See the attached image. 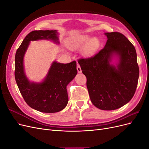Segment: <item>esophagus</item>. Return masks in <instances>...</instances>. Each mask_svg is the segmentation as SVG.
<instances>
[{"mask_svg":"<svg viewBox=\"0 0 149 149\" xmlns=\"http://www.w3.org/2000/svg\"><path fill=\"white\" fill-rule=\"evenodd\" d=\"M77 70H78V73H81V72H82L81 68V67H80L79 64H77Z\"/></svg>","mask_w":149,"mask_h":149,"instance_id":"1","label":"esophagus"}]
</instances>
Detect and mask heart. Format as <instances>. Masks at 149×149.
I'll list each match as a JSON object with an SVG mask.
<instances>
[{
  "label": "heart",
  "mask_w": 149,
  "mask_h": 149,
  "mask_svg": "<svg viewBox=\"0 0 149 149\" xmlns=\"http://www.w3.org/2000/svg\"><path fill=\"white\" fill-rule=\"evenodd\" d=\"M85 44L83 54L86 56H89L96 52L100 46V41L96 37L90 39L88 35H78L71 37L68 42L67 45L69 48L74 50L82 47Z\"/></svg>",
  "instance_id": "1"
}]
</instances>
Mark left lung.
I'll list each match as a JSON object with an SVG mask.
<instances>
[{
    "label": "left lung",
    "instance_id": "obj_1",
    "mask_svg": "<svg viewBox=\"0 0 149 149\" xmlns=\"http://www.w3.org/2000/svg\"><path fill=\"white\" fill-rule=\"evenodd\" d=\"M106 45L95 55L78 62L87 78L91 101L101 110H115L128 103L137 88L139 68L133 45L119 32L105 33ZM116 56L118 63H110Z\"/></svg>",
    "mask_w": 149,
    "mask_h": 149
}]
</instances>
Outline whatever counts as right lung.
I'll return each instance as SVG.
<instances>
[{
  "mask_svg": "<svg viewBox=\"0 0 149 149\" xmlns=\"http://www.w3.org/2000/svg\"><path fill=\"white\" fill-rule=\"evenodd\" d=\"M56 30H34L26 36L15 54V78L26 103L40 112L54 113L63 110L68 102L66 86L77 74L76 62L60 63L53 61L41 83L30 82L24 67V58L30 41L50 40L59 43Z\"/></svg>",
  "mask_w": 149,
  "mask_h": 149,
  "instance_id": "obj_1",
  "label": "right lung"
}]
</instances>
